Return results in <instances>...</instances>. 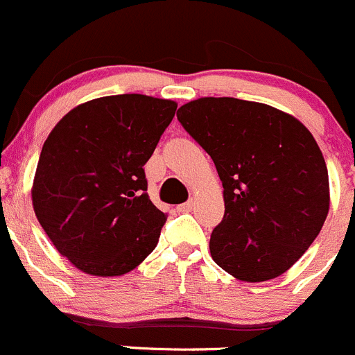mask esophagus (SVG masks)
Instances as JSON below:
<instances>
[{
  "label": "esophagus",
  "instance_id": "obj_1",
  "mask_svg": "<svg viewBox=\"0 0 355 355\" xmlns=\"http://www.w3.org/2000/svg\"><path fill=\"white\" fill-rule=\"evenodd\" d=\"M192 207H194V200H187V202L180 204V206L177 207L178 211H182V213H189V211H192Z\"/></svg>",
  "mask_w": 355,
  "mask_h": 355
}]
</instances>
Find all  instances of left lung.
Listing matches in <instances>:
<instances>
[{
  "instance_id": "1",
  "label": "left lung",
  "mask_w": 355,
  "mask_h": 355,
  "mask_svg": "<svg viewBox=\"0 0 355 355\" xmlns=\"http://www.w3.org/2000/svg\"><path fill=\"white\" fill-rule=\"evenodd\" d=\"M214 161L225 214L211 234L214 263L244 282L280 277L323 228L328 170L311 132L263 103L200 98L177 113Z\"/></svg>"
}]
</instances>
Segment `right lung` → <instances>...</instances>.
<instances>
[{
    "label": "right lung",
    "instance_id": "1",
    "mask_svg": "<svg viewBox=\"0 0 355 355\" xmlns=\"http://www.w3.org/2000/svg\"><path fill=\"white\" fill-rule=\"evenodd\" d=\"M177 103L144 94L92 99L42 146L32 204L58 252L94 277H120L155 250L166 214L151 202L144 164Z\"/></svg>",
    "mask_w": 355,
    "mask_h": 355
}]
</instances>
